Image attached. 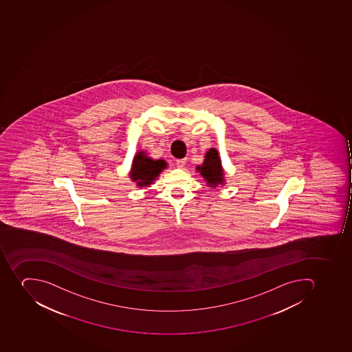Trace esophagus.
<instances>
[{
  "mask_svg": "<svg viewBox=\"0 0 352 352\" xmlns=\"http://www.w3.org/2000/svg\"><path fill=\"white\" fill-rule=\"evenodd\" d=\"M186 161H187V158H182V160H177V161H176V165H177L179 168H182V167H184V165H185Z\"/></svg>",
  "mask_w": 352,
  "mask_h": 352,
  "instance_id": "1",
  "label": "esophagus"
}]
</instances>
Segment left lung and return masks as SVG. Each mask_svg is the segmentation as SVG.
Returning a JSON list of instances; mask_svg holds the SVG:
<instances>
[{"instance_id": "left-lung-1", "label": "left lung", "mask_w": 352, "mask_h": 352, "mask_svg": "<svg viewBox=\"0 0 352 352\" xmlns=\"http://www.w3.org/2000/svg\"><path fill=\"white\" fill-rule=\"evenodd\" d=\"M207 186L216 188L217 186L224 185V173L221 166V160L216 148H210L206 153L205 161L202 165L197 166Z\"/></svg>"}]
</instances>
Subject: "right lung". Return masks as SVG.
I'll list each match as a JSON object with an SVG mask.
<instances>
[{
    "label": "right lung",
    "mask_w": 352,
    "mask_h": 352,
    "mask_svg": "<svg viewBox=\"0 0 352 352\" xmlns=\"http://www.w3.org/2000/svg\"><path fill=\"white\" fill-rule=\"evenodd\" d=\"M166 167V162L163 160L154 161L153 158L146 156L144 151H141L134 156L132 167H131L130 177L131 179L135 182L140 188L147 187L154 183V180Z\"/></svg>",
    "instance_id": "right-lung-1"
}]
</instances>
